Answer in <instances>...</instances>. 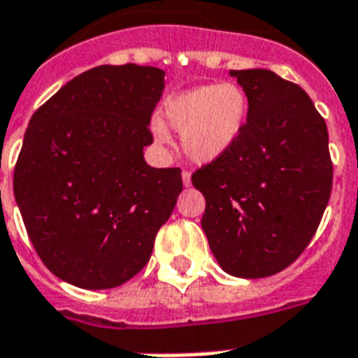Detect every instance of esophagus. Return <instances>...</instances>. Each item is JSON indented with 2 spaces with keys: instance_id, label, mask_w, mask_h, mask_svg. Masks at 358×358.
Wrapping results in <instances>:
<instances>
[{
  "instance_id": "esophagus-1",
  "label": "esophagus",
  "mask_w": 358,
  "mask_h": 358,
  "mask_svg": "<svg viewBox=\"0 0 358 358\" xmlns=\"http://www.w3.org/2000/svg\"><path fill=\"white\" fill-rule=\"evenodd\" d=\"M190 179H192V173L188 170H182V182H185V187H190Z\"/></svg>"
}]
</instances>
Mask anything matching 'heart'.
Here are the masks:
<instances>
[{
	"instance_id": "b5f03b06",
	"label": "heart",
	"mask_w": 358,
	"mask_h": 358,
	"mask_svg": "<svg viewBox=\"0 0 358 358\" xmlns=\"http://www.w3.org/2000/svg\"><path fill=\"white\" fill-rule=\"evenodd\" d=\"M168 124L182 133V148L192 161L208 162L227 151L238 138L248 118V96L238 85H205L168 99ZM161 142H168L162 124L153 127Z\"/></svg>"
}]
</instances>
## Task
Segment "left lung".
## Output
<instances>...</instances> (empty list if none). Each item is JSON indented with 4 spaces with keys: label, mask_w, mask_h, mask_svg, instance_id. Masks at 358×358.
Masks as SVG:
<instances>
[{
    "label": "left lung",
    "mask_w": 358,
    "mask_h": 358,
    "mask_svg": "<svg viewBox=\"0 0 358 358\" xmlns=\"http://www.w3.org/2000/svg\"><path fill=\"white\" fill-rule=\"evenodd\" d=\"M248 96L234 144L192 173L201 227L229 275L288 268L310 244L333 188L325 120L299 85L270 70H231Z\"/></svg>",
    "instance_id": "1"
}]
</instances>
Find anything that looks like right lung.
<instances>
[{
  "mask_svg": "<svg viewBox=\"0 0 358 358\" xmlns=\"http://www.w3.org/2000/svg\"><path fill=\"white\" fill-rule=\"evenodd\" d=\"M162 90L159 68L103 64L66 83L31 118L14 197L34 251L73 287L129 281L173 213L181 170L144 161Z\"/></svg>",
  "mask_w": 358,
  "mask_h": 358,
  "instance_id": "add662e5",
  "label": "right lung"
}]
</instances>
